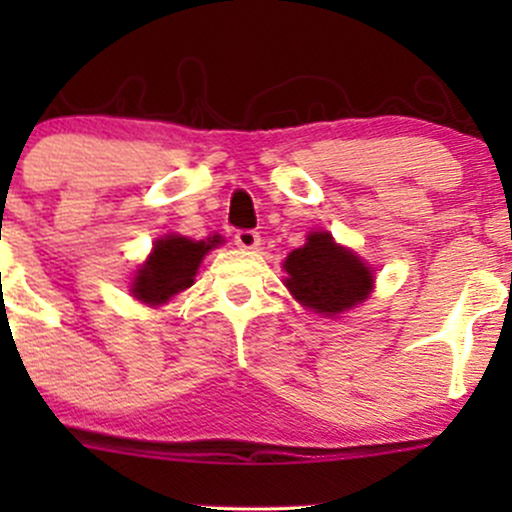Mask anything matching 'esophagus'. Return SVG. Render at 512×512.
Masks as SVG:
<instances>
[{
  "instance_id": "34e87169",
  "label": "esophagus",
  "mask_w": 512,
  "mask_h": 512,
  "mask_svg": "<svg viewBox=\"0 0 512 512\" xmlns=\"http://www.w3.org/2000/svg\"><path fill=\"white\" fill-rule=\"evenodd\" d=\"M233 240H236L238 248L255 250L257 245H260V233L252 231V228H240V231H236V236H233Z\"/></svg>"
}]
</instances>
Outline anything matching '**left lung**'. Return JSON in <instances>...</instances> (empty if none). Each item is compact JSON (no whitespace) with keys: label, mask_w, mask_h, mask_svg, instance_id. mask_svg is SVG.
Masks as SVG:
<instances>
[{"label":"left lung","mask_w":512,"mask_h":512,"mask_svg":"<svg viewBox=\"0 0 512 512\" xmlns=\"http://www.w3.org/2000/svg\"><path fill=\"white\" fill-rule=\"evenodd\" d=\"M284 269L289 291L313 313L339 315L366 301L373 289L370 269L330 233H310L308 243L286 257Z\"/></svg>","instance_id":"obj_1"}]
</instances>
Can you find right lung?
<instances>
[{
	"instance_id": "1",
	"label": "right lung",
	"mask_w": 512,
	"mask_h": 512,
	"mask_svg": "<svg viewBox=\"0 0 512 512\" xmlns=\"http://www.w3.org/2000/svg\"><path fill=\"white\" fill-rule=\"evenodd\" d=\"M216 243H219L216 238H211L209 243L204 240L195 243V240L182 236L156 240L149 262L139 269L137 279H134V296L144 303L158 305L166 303L175 293L190 289L199 262Z\"/></svg>"
}]
</instances>
